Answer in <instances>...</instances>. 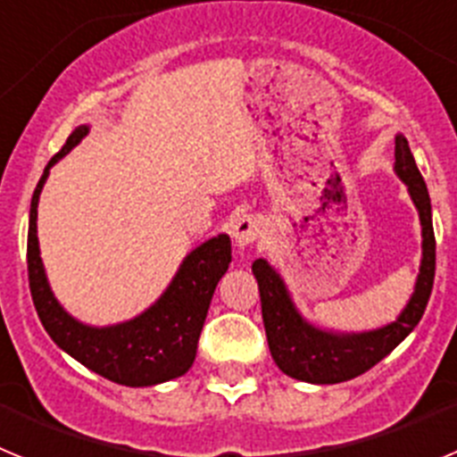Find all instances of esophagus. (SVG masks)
I'll list each match as a JSON object with an SVG mask.
<instances>
[{
  "mask_svg": "<svg viewBox=\"0 0 457 457\" xmlns=\"http://www.w3.org/2000/svg\"><path fill=\"white\" fill-rule=\"evenodd\" d=\"M261 233H263V221H261V217L245 215L233 221V237H236L237 247H249L252 242L258 240Z\"/></svg>",
  "mask_w": 457,
  "mask_h": 457,
  "instance_id": "esophagus-1",
  "label": "esophagus"
}]
</instances>
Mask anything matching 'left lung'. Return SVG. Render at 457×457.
<instances>
[{"mask_svg":"<svg viewBox=\"0 0 457 457\" xmlns=\"http://www.w3.org/2000/svg\"><path fill=\"white\" fill-rule=\"evenodd\" d=\"M394 169L407 185V192L417 205L423 236V258L417 286L395 322L361 334L327 332L309 325L300 311L295 309L284 278L278 277L277 270L263 258L253 261L252 272L261 290V311L270 353L274 364L290 378L311 385H337L357 378L382 361L421 320L435 281V231L426 180L417 169L410 144L403 135L395 137Z\"/></svg>","mask_w":457,"mask_h":457,"instance_id":"obj_1","label":"left lung"}]
</instances>
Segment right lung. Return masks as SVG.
<instances>
[{
  "label": "right lung",
  "mask_w": 457,
  "mask_h": 457,
  "mask_svg": "<svg viewBox=\"0 0 457 457\" xmlns=\"http://www.w3.org/2000/svg\"><path fill=\"white\" fill-rule=\"evenodd\" d=\"M87 132L88 125H79L72 130L62 151L47 162L31 196L27 236L31 300L52 341L88 370L112 379L116 385H160L185 375L194 364L210 300L217 281L224 277L231 263V240L221 233L189 252L162 297L132 320L112 327H88L68 316L47 284L36 236V217L40 189L50 176L52 164L59 162L72 146H78Z\"/></svg>",
  "instance_id": "obj_1"
}]
</instances>
